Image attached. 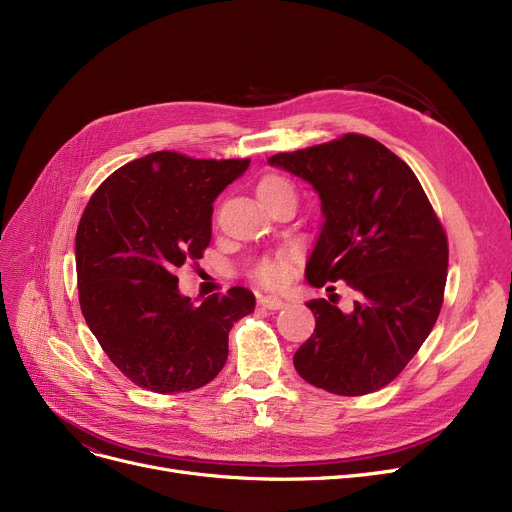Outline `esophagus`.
Returning <instances> with one entry per match:
<instances>
[{
    "label": "esophagus",
    "mask_w": 512,
    "mask_h": 512,
    "mask_svg": "<svg viewBox=\"0 0 512 512\" xmlns=\"http://www.w3.org/2000/svg\"><path fill=\"white\" fill-rule=\"evenodd\" d=\"M259 305L265 307V309H284L286 307V303L282 299H278V297H261Z\"/></svg>",
    "instance_id": "1"
}]
</instances>
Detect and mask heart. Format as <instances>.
I'll use <instances>...</instances> for the list:
<instances>
[{
	"label": "heart",
	"mask_w": 512,
	"mask_h": 512,
	"mask_svg": "<svg viewBox=\"0 0 512 512\" xmlns=\"http://www.w3.org/2000/svg\"><path fill=\"white\" fill-rule=\"evenodd\" d=\"M284 188H290L282 178H276V176H270V178H263L257 186V193L259 197L261 195H270V193H278V191H284ZM290 272H292V261L290 257L286 255H280V257H272L267 259L259 265L257 270V280L267 286V288H282L288 278H290Z\"/></svg>",
	"instance_id": "1"
}]
</instances>
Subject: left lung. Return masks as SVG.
Wrapping results in <instances>:
<instances>
[{
  "label": "left lung",
  "mask_w": 512,
  "mask_h": 512,
  "mask_svg": "<svg viewBox=\"0 0 512 512\" xmlns=\"http://www.w3.org/2000/svg\"><path fill=\"white\" fill-rule=\"evenodd\" d=\"M267 164L303 178L321 199L307 282H346L357 294L351 313L326 299L307 303L315 330L294 367L340 396L384 388L432 332L446 286L448 240L417 176L363 134L278 153Z\"/></svg>",
  "instance_id": "obj_1"
}]
</instances>
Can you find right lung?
Returning a JSON list of instances; mask_svg holds the SVG:
<instances>
[{"mask_svg": "<svg viewBox=\"0 0 512 512\" xmlns=\"http://www.w3.org/2000/svg\"><path fill=\"white\" fill-rule=\"evenodd\" d=\"M249 164L149 153L107 178L80 218V309L105 355L145 390L174 394L209 384L228 359L234 321L255 309L242 286L193 303L174 276L201 259L211 203Z\"/></svg>", "mask_w": 512, "mask_h": 512, "instance_id": "obj_1", "label": "right lung"}]
</instances>
